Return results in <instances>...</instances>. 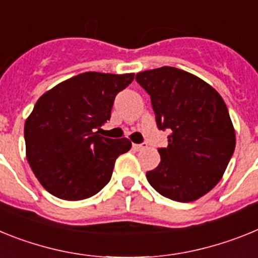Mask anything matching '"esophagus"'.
I'll return each mask as SVG.
<instances>
[{
  "mask_svg": "<svg viewBox=\"0 0 258 258\" xmlns=\"http://www.w3.org/2000/svg\"><path fill=\"white\" fill-rule=\"evenodd\" d=\"M148 145L145 144V143H143V144H134L132 145V148L135 149V151H143V149H145Z\"/></svg>",
  "mask_w": 258,
  "mask_h": 258,
  "instance_id": "34e87169",
  "label": "esophagus"
}]
</instances>
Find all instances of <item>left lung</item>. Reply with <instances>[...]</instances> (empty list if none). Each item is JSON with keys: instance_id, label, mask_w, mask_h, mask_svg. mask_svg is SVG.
<instances>
[{"instance_id": "1", "label": "left lung", "mask_w": 258, "mask_h": 258, "mask_svg": "<svg viewBox=\"0 0 258 258\" xmlns=\"http://www.w3.org/2000/svg\"><path fill=\"white\" fill-rule=\"evenodd\" d=\"M151 96L160 130L169 128L167 148H160V165L147 172L158 194L191 203L222 179L236 139L227 106L218 92L199 76L163 66L136 74Z\"/></svg>"}]
</instances>
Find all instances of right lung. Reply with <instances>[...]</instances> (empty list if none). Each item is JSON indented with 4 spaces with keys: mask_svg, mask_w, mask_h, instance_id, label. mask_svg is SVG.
<instances>
[{
    "mask_svg": "<svg viewBox=\"0 0 258 258\" xmlns=\"http://www.w3.org/2000/svg\"><path fill=\"white\" fill-rule=\"evenodd\" d=\"M134 76L88 71L37 100L24 124L26 156L49 194L62 200H84L109 183L115 160L132 144L126 138H102L96 130L110 119L116 93Z\"/></svg>",
    "mask_w": 258,
    "mask_h": 258,
    "instance_id": "obj_1",
    "label": "right lung"
}]
</instances>
